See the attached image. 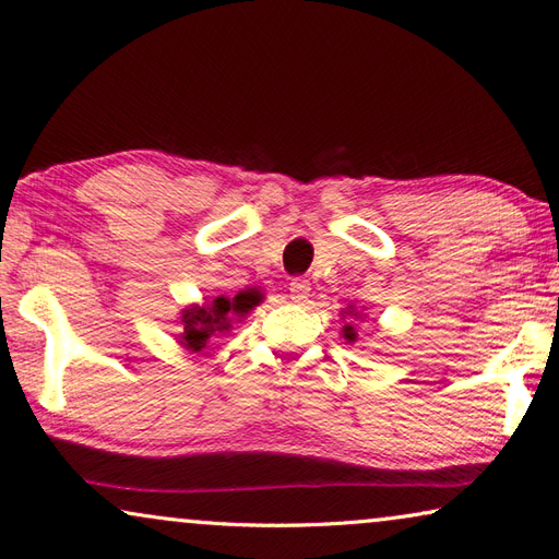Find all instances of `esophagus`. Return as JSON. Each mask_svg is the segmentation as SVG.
I'll return each instance as SVG.
<instances>
[{
    "instance_id": "obj_1",
    "label": "esophagus",
    "mask_w": 559,
    "mask_h": 559,
    "mask_svg": "<svg viewBox=\"0 0 559 559\" xmlns=\"http://www.w3.org/2000/svg\"><path fill=\"white\" fill-rule=\"evenodd\" d=\"M290 300L293 302H298V305H302V302H307V298H310V283L307 281H302V278H293L290 281Z\"/></svg>"
}]
</instances>
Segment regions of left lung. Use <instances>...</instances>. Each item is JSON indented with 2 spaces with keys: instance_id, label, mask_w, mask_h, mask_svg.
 I'll use <instances>...</instances> for the list:
<instances>
[{
  "instance_id": "1",
  "label": "left lung",
  "mask_w": 559,
  "mask_h": 559,
  "mask_svg": "<svg viewBox=\"0 0 559 559\" xmlns=\"http://www.w3.org/2000/svg\"><path fill=\"white\" fill-rule=\"evenodd\" d=\"M341 317H343V319H353V322H355V319H360V322L365 319V314H362L360 310H355V305L343 307V310H341ZM341 336L346 338V343H355V341H358V331H355V326L348 322L346 326L341 329Z\"/></svg>"
}]
</instances>
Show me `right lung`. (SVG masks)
Segmentation results:
<instances>
[{
	"label": "right lung",
	"mask_w": 559,
	"mask_h": 559,
	"mask_svg": "<svg viewBox=\"0 0 559 559\" xmlns=\"http://www.w3.org/2000/svg\"><path fill=\"white\" fill-rule=\"evenodd\" d=\"M264 300V293L259 288L240 290L233 298L228 295H218L204 302H192L180 310V336L177 343L187 353H201L211 338H218L230 334L235 324L254 310V307Z\"/></svg>",
	"instance_id": "right-lung-1"
}]
</instances>
